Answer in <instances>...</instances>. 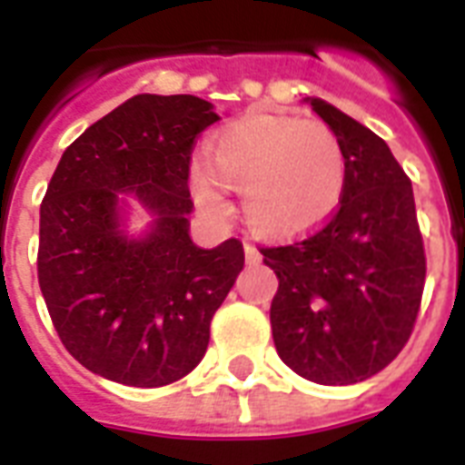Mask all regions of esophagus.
I'll use <instances>...</instances> for the list:
<instances>
[{"instance_id":"34e87169","label":"esophagus","mask_w":465,"mask_h":465,"mask_svg":"<svg viewBox=\"0 0 465 465\" xmlns=\"http://www.w3.org/2000/svg\"><path fill=\"white\" fill-rule=\"evenodd\" d=\"M243 251H246V261L251 262V265H255V262L262 261L261 251H258L255 246H251V243H246V246H243Z\"/></svg>"}]
</instances>
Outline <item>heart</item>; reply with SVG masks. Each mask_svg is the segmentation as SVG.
<instances>
[{
	"instance_id": "heart-1",
	"label": "heart",
	"mask_w": 465,
	"mask_h": 465,
	"mask_svg": "<svg viewBox=\"0 0 465 465\" xmlns=\"http://www.w3.org/2000/svg\"><path fill=\"white\" fill-rule=\"evenodd\" d=\"M347 185L342 144L331 127L297 115H251L214 134L210 159L190 161V190L204 210H232L239 190L243 214L268 239H297L338 212Z\"/></svg>"
}]
</instances>
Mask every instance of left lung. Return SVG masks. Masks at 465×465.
<instances>
[{
  "label": "left lung",
  "instance_id": "left-lung-1",
  "mask_svg": "<svg viewBox=\"0 0 465 465\" xmlns=\"http://www.w3.org/2000/svg\"><path fill=\"white\" fill-rule=\"evenodd\" d=\"M342 144L335 217L292 246L261 248L280 287L270 323L280 360L313 383L379 374L408 342L425 287L412 183L389 144L323 98H304Z\"/></svg>",
  "mask_w": 465,
  "mask_h": 465
}]
</instances>
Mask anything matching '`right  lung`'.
Instances as JSON below:
<instances>
[{"mask_svg": "<svg viewBox=\"0 0 465 465\" xmlns=\"http://www.w3.org/2000/svg\"><path fill=\"white\" fill-rule=\"evenodd\" d=\"M210 101L137 94L62 154L40 204L38 282L62 345L111 381L156 389L200 364L210 321L243 270L229 239H190L193 142ZM148 212L129 232L132 203Z\"/></svg>", "mask_w": 465, "mask_h": 465, "instance_id": "obj_1", "label": "right lung"}]
</instances>
